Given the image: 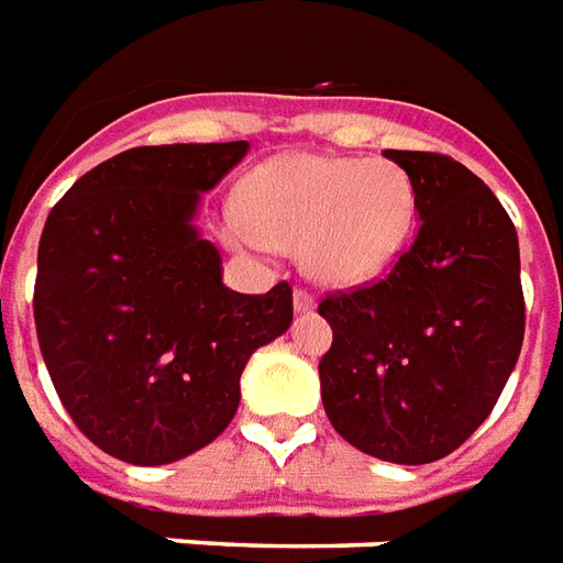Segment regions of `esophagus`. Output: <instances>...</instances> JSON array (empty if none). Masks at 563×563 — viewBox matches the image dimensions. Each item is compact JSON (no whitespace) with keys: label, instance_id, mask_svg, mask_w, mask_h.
Listing matches in <instances>:
<instances>
[{"label":"esophagus","instance_id":"1","mask_svg":"<svg viewBox=\"0 0 563 563\" xmlns=\"http://www.w3.org/2000/svg\"><path fill=\"white\" fill-rule=\"evenodd\" d=\"M294 309H297V312H312V309H314L312 294H309V290H302V288L294 290Z\"/></svg>","mask_w":563,"mask_h":563}]
</instances>
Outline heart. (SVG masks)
<instances>
[{
  "label": "heart",
  "instance_id": "obj_1",
  "mask_svg": "<svg viewBox=\"0 0 563 563\" xmlns=\"http://www.w3.org/2000/svg\"><path fill=\"white\" fill-rule=\"evenodd\" d=\"M239 245L297 249L302 273L330 288H357L400 257L416 230L418 190L385 157L288 154L239 187Z\"/></svg>",
  "mask_w": 563,
  "mask_h": 563
}]
</instances>
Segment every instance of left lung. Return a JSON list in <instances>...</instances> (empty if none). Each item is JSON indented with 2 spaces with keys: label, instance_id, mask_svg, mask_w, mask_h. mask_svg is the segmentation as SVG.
<instances>
[{
  "label": "left lung",
  "instance_id": "left-lung-1",
  "mask_svg": "<svg viewBox=\"0 0 563 563\" xmlns=\"http://www.w3.org/2000/svg\"><path fill=\"white\" fill-rule=\"evenodd\" d=\"M412 175L418 236L382 282L327 294L318 364L330 424L390 464L452 454L494 409L525 339L518 236L492 187L445 154L385 151Z\"/></svg>",
  "mask_w": 563,
  "mask_h": 563
}]
</instances>
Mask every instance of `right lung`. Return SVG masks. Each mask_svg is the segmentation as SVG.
I'll use <instances>...</instances> for the list:
<instances>
[{
	"mask_svg": "<svg viewBox=\"0 0 563 563\" xmlns=\"http://www.w3.org/2000/svg\"><path fill=\"white\" fill-rule=\"evenodd\" d=\"M249 142L130 147L81 175L38 242L35 333L71 421L139 466L181 461L221 437L239 378L294 318L290 285L261 297L221 278L194 227L199 197Z\"/></svg>",
	"mask_w": 563,
	"mask_h": 563,
	"instance_id": "right-lung-1",
	"label": "right lung"
}]
</instances>
